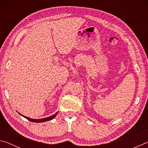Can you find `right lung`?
Instances as JSON below:
<instances>
[{
  "label": "right lung",
  "instance_id": "right-lung-1",
  "mask_svg": "<svg viewBox=\"0 0 148 148\" xmlns=\"http://www.w3.org/2000/svg\"><path fill=\"white\" fill-rule=\"evenodd\" d=\"M58 112H57L56 114H53V116H49V117H46V118H43V119H31L30 118V117H25L23 116V115H21L22 116H23L25 118H26L27 119H28L29 121H32V122H35V123H41V122H44V121H49V120H51L53 119V118H55L56 117V116H57V114Z\"/></svg>",
  "mask_w": 148,
  "mask_h": 148
}]
</instances>
